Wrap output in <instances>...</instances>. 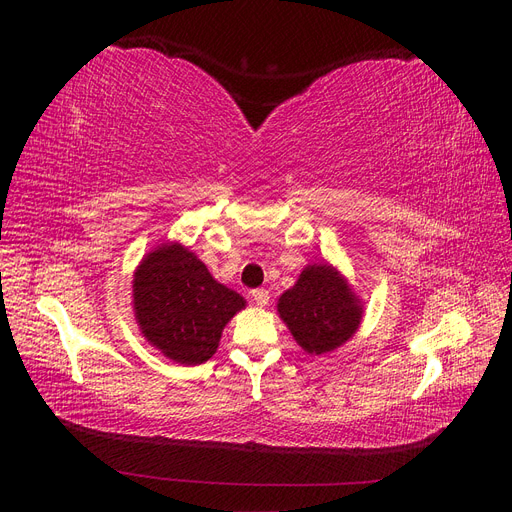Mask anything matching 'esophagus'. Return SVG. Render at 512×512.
<instances>
[{
	"mask_svg": "<svg viewBox=\"0 0 512 512\" xmlns=\"http://www.w3.org/2000/svg\"><path fill=\"white\" fill-rule=\"evenodd\" d=\"M252 299H254L260 307H265V305H269L271 294H269V290H265V288H258V290L252 292Z\"/></svg>",
	"mask_w": 512,
	"mask_h": 512,
	"instance_id": "1",
	"label": "esophagus"
}]
</instances>
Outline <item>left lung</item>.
I'll return each instance as SVG.
<instances>
[{
    "label": "left lung",
    "mask_w": 512,
    "mask_h": 512,
    "mask_svg": "<svg viewBox=\"0 0 512 512\" xmlns=\"http://www.w3.org/2000/svg\"><path fill=\"white\" fill-rule=\"evenodd\" d=\"M277 312L297 344L309 354H327L346 344L363 320V303L335 267L307 265L288 288Z\"/></svg>",
    "instance_id": "obj_1"
}]
</instances>
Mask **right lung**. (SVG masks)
Listing matches in <instances>:
<instances>
[{"mask_svg":"<svg viewBox=\"0 0 512 512\" xmlns=\"http://www.w3.org/2000/svg\"><path fill=\"white\" fill-rule=\"evenodd\" d=\"M134 316L147 342L170 361L198 365L218 350L226 322L245 307L181 243L151 250L134 271Z\"/></svg>","mask_w":512,"mask_h":512,"instance_id":"obj_1","label":"right lung"}]
</instances>
